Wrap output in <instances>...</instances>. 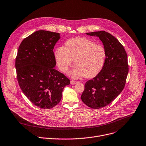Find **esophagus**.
Wrapping results in <instances>:
<instances>
[{"instance_id": "1", "label": "esophagus", "mask_w": 146, "mask_h": 146, "mask_svg": "<svg viewBox=\"0 0 146 146\" xmlns=\"http://www.w3.org/2000/svg\"><path fill=\"white\" fill-rule=\"evenodd\" d=\"M77 83V82H76V81H74V80H71L70 81V84H76Z\"/></svg>"}]
</instances>
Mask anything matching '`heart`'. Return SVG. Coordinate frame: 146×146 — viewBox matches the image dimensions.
I'll list each match as a JSON object with an SVG mask.
<instances>
[{
  "label": "heart",
  "mask_w": 146,
  "mask_h": 146,
  "mask_svg": "<svg viewBox=\"0 0 146 146\" xmlns=\"http://www.w3.org/2000/svg\"><path fill=\"white\" fill-rule=\"evenodd\" d=\"M105 48L86 38H74L66 41L63 47L55 51V57L60 70L67 73L73 60L75 67L70 75L73 78L83 76L91 78L102 69L106 59Z\"/></svg>",
  "instance_id": "1"
}]
</instances>
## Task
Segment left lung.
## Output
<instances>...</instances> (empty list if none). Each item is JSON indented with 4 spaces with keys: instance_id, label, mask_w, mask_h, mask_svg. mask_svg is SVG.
<instances>
[{
    "instance_id": "left-lung-1",
    "label": "left lung",
    "mask_w": 146,
    "mask_h": 146,
    "mask_svg": "<svg viewBox=\"0 0 146 146\" xmlns=\"http://www.w3.org/2000/svg\"><path fill=\"white\" fill-rule=\"evenodd\" d=\"M100 38L106 50L101 71L84 86L81 98L88 107L99 109L110 104L122 92L129 72L126 52L117 39L104 31L86 33Z\"/></svg>"
}]
</instances>
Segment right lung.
<instances>
[{
	"mask_svg": "<svg viewBox=\"0 0 146 146\" xmlns=\"http://www.w3.org/2000/svg\"><path fill=\"white\" fill-rule=\"evenodd\" d=\"M60 34L45 30L23 39L16 59L17 80L24 95L36 107L50 109L58 104L70 80L55 69L54 46Z\"/></svg>",
	"mask_w": 146,
	"mask_h": 146,
	"instance_id": "right-lung-1",
	"label": "right lung"
}]
</instances>
